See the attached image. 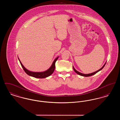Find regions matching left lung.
<instances>
[{"mask_svg": "<svg viewBox=\"0 0 120 120\" xmlns=\"http://www.w3.org/2000/svg\"><path fill=\"white\" fill-rule=\"evenodd\" d=\"M106 63H106H105V64L103 65V67H102L100 69L98 70L97 71H95V72H94L91 73L87 74H83V73H80V72L78 71H76V70L75 69V68H74V67H73V68L74 69V71L75 72V73H76L77 74L79 75H81V76H85V77H88V76H91V75H94L95 74H96V73H97L99 71H101L102 69H103V68L104 67V66H105V65Z\"/></svg>", "mask_w": 120, "mask_h": 120, "instance_id": "8db88e82", "label": "left lung"}]
</instances>
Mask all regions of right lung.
Returning <instances> with one entry per match:
<instances>
[{"instance_id":"1","label":"right lung","mask_w":120,"mask_h":120,"mask_svg":"<svg viewBox=\"0 0 120 120\" xmlns=\"http://www.w3.org/2000/svg\"><path fill=\"white\" fill-rule=\"evenodd\" d=\"M58 57H57L54 59V60L52 62L51 67L49 68L47 70L45 71H43V72H33V71H29L25 68V67L23 66L21 62L20 61L19 57H18V58L20 63H21V65L22 68H23V70L28 75L30 76L34 77V78H45L50 76L53 72L55 68V63L57 61Z\"/></svg>"}]
</instances>
